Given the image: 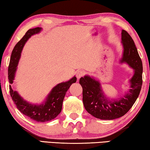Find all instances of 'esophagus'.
I'll use <instances>...</instances> for the list:
<instances>
[{
	"instance_id": "obj_1",
	"label": "esophagus",
	"mask_w": 150,
	"mask_h": 150,
	"mask_svg": "<svg viewBox=\"0 0 150 150\" xmlns=\"http://www.w3.org/2000/svg\"><path fill=\"white\" fill-rule=\"evenodd\" d=\"M84 75V71L79 70V71H78V72H76V77L78 78V80H79L80 78H81V77H82Z\"/></svg>"
}]
</instances>
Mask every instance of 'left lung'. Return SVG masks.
<instances>
[{
    "mask_svg": "<svg viewBox=\"0 0 150 150\" xmlns=\"http://www.w3.org/2000/svg\"><path fill=\"white\" fill-rule=\"evenodd\" d=\"M123 47L120 63H126L133 70L129 80L130 88L119 98H110L105 95L100 82L93 76L85 75L79 83L82 87V100L85 109L97 119L112 120L125 115L139 96L142 86V62L131 37L125 30L121 32Z\"/></svg>",
    "mask_w": 150,
    "mask_h": 150,
    "instance_id": "obj_1",
    "label": "left lung"
}]
</instances>
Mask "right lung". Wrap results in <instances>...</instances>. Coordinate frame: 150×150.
<instances>
[{
  "mask_svg": "<svg viewBox=\"0 0 150 150\" xmlns=\"http://www.w3.org/2000/svg\"><path fill=\"white\" fill-rule=\"evenodd\" d=\"M41 30H42L41 27H36V28L29 29L21 40L14 47L11 54L8 69V82L11 84H13L15 80L17 66L25 43L32 35L40 33ZM76 77L74 76L68 81L57 84L52 89L44 101L40 105L32 104L27 102L22 96H21L17 91H14L11 85H9V89L13 100L17 106V109L23 114L26 115L33 121L46 122L55 119L60 113L62 103L66 92L73 83L76 82Z\"/></svg>",
  "mask_w": 150,
  "mask_h": 150,
  "instance_id": "obj_1",
  "label": "right lung"
}]
</instances>
